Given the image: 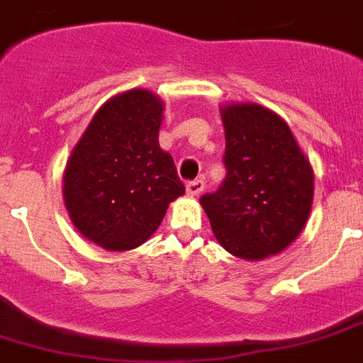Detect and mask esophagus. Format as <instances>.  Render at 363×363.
<instances>
[{
  "mask_svg": "<svg viewBox=\"0 0 363 363\" xmlns=\"http://www.w3.org/2000/svg\"><path fill=\"white\" fill-rule=\"evenodd\" d=\"M206 184H203V179H193V182H189L187 184V193L191 196H198V194L202 193Z\"/></svg>",
  "mask_w": 363,
  "mask_h": 363,
  "instance_id": "esophagus-1",
  "label": "esophagus"
}]
</instances>
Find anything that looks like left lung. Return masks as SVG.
<instances>
[{
    "label": "left lung",
    "instance_id": "obj_1",
    "mask_svg": "<svg viewBox=\"0 0 363 363\" xmlns=\"http://www.w3.org/2000/svg\"><path fill=\"white\" fill-rule=\"evenodd\" d=\"M222 121L228 174L200 203L225 252L261 261L283 252L303 231L314 172L286 123L268 108L228 104Z\"/></svg>",
    "mask_w": 363,
    "mask_h": 363
}]
</instances>
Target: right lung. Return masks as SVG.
Instances as JSON below:
<instances>
[{"label":"right lung","instance_id":"obj_1","mask_svg":"<svg viewBox=\"0 0 363 363\" xmlns=\"http://www.w3.org/2000/svg\"><path fill=\"white\" fill-rule=\"evenodd\" d=\"M163 102L130 89L97 110L64 172V202L88 240L111 252L141 246L169 203L185 193L174 160L160 147Z\"/></svg>","mask_w":363,"mask_h":363}]
</instances>
